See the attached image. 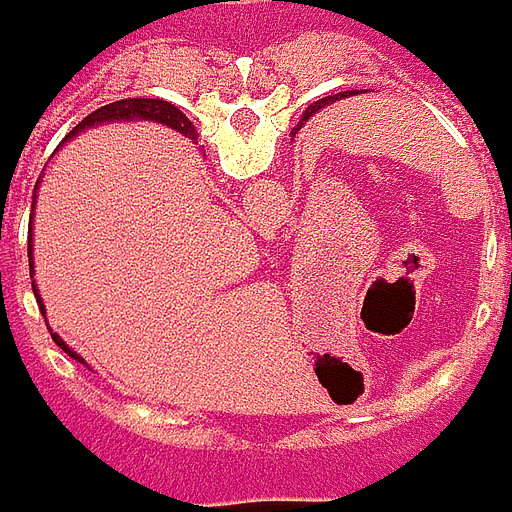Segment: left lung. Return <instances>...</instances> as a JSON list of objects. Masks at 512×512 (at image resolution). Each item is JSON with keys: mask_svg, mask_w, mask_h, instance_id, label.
<instances>
[{"mask_svg": "<svg viewBox=\"0 0 512 512\" xmlns=\"http://www.w3.org/2000/svg\"><path fill=\"white\" fill-rule=\"evenodd\" d=\"M338 100V97H323V100H318V102H312V105H309V108H306V111H303V120H300V125L306 123V120H312V117H315V114H318V111H321L323 105H332V102Z\"/></svg>", "mask_w": 512, "mask_h": 512, "instance_id": "8db88e82", "label": "left lung"}]
</instances>
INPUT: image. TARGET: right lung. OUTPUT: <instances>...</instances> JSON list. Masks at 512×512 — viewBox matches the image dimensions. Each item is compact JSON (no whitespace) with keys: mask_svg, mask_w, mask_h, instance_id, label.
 <instances>
[{"mask_svg":"<svg viewBox=\"0 0 512 512\" xmlns=\"http://www.w3.org/2000/svg\"><path fill=\"white\" fill-rule=\"evenodd\" d=\"M125 123V120H151V123H163L168 125V128H174V131H180V134H189L191 131V123L186 114H180V108L177 105H171V102L166 100H145V97H140V100H120V102H111V105H102V108H97L94 114H88L82 123L68 134V137H77L79 131H85V128H91V125H102V123ZM28 252H31V243H28ZM31 257V255H28ZM31 263H34V257H31ZM39 303V309L45 312V306H42V300H36ZM51 338L56 341V346H62L71 358H77V361H82L74 349H68V344L56 335V332H51Z\"/></svg>","mask_w":512,"mask_h":512,"instance_id":"1","label":"right lung"}]
</instances>
